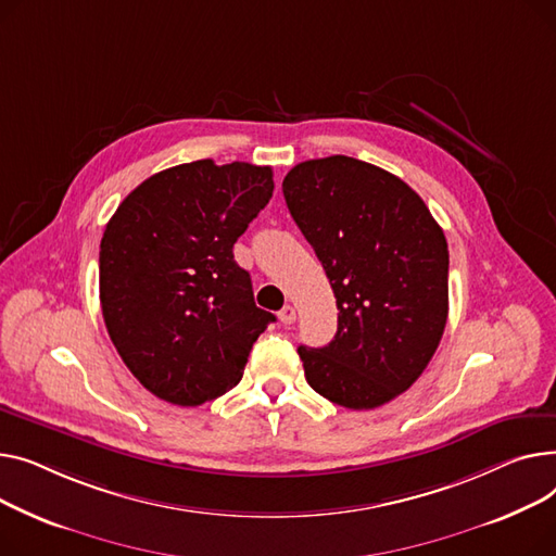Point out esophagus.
<instances>
[{
	"mask_svg": "<svg viewBox=\"0 0 556 556\" xmlns=\"http://www.w3.org/2000/svg\"><path fill=\"white\" fill-rule=\"evenodd\" d=\"M278 318H280L285 325H291L293 320H296V307L285 305V307L278 312Z\"/></svg>",
	"mask_w": 556,
	"mask_h": 556,
	"instance_id": "esophagus-1",
	"label": "esophagus"
}]
</instances>
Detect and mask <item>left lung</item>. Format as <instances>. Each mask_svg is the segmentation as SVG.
Returning <instances> with one entry per match:
<instances>
[{
    "label": "left lung",
    "instance_id": "8db88e82",
    "mask_svg": "<svg viewBox=\"0 0 556 556\" xmlns=\"http://www.w3.org/2000/svg\"><path fill=\"white\" fill-rule=\"evenodd\" d=\"M282 192L339 309L328 345L299 348L305 379L352 410L388 404L417 381L444 334V231L408 184L343 154L293 166Z\"/></svg>",
    "mask_w": 556,
    "mask_h": 556
}]
</instances>
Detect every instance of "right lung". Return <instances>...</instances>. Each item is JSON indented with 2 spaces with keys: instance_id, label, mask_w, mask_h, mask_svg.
I'll list each match as a JSON object with an SVG mask.
<instances>
[{
  "instance_id": "obj_1",
  "label": "right lung",
  "mask_w": 556,
  "mask_h": 556,
  "mask_svg": "<svg viewBox=\"0 0 556 556\" xmlns=\"http://www.w3.org/2000/svg\"><path fill=\"white\" fill-rule=\"evenodd\" d=\"M274 194L269 166L181 163L137 186L101 240V307L123 364L163 402L200 406L244 372L276 320L233 244Z\"/></svg>"
}]
</instances>
